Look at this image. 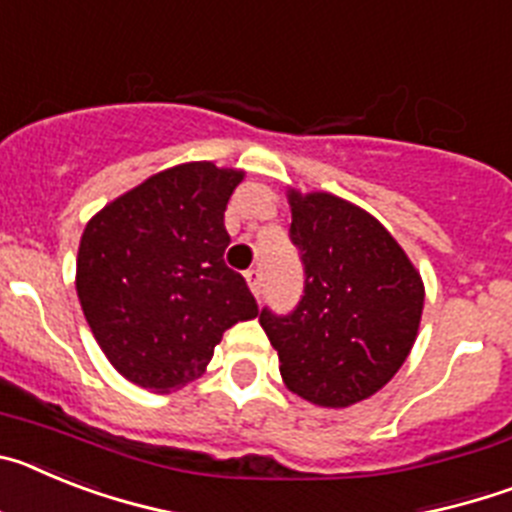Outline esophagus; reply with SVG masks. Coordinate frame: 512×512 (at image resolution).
I'll return each instance as SVG.
<instances>
[{
  "mask_svg": "<svg viewBox=\"0 0 512 512\" xmlns=\"http://www.w3.org/2000/svg\"><path fill=\"white\" fill-rule=\"evenodd\" d=\"M246 282H248V287H251L253 297L259 300V297H261V271L259 269L246 271Z\"/></svg>",
  "mask_w": 512,
  "mask_h": 512,
  "instance_id": "34e87169",
  "label": "esophagus"
}]
</instances>
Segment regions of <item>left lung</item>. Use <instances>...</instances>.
<instances>
[{"label": "left lung", "mask_w": 512, "mask_h": 512, "mask_svg": "<svg viewBox=\"0 0 512 512\" xmlns=\"http://www.w3.org/2000/svg\"><path fill=\"white\" fill-rule=\"evenodd\" d=\"M305 295L292 315L261 310L289 392L351 408L397 374L418 338L425 287L377 217L330 192L287 189Z\"/></svg>", "instance_id": "obj_1"}]
</instances>
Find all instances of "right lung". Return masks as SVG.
<instances>
[{"label":"right lung","instance_id":"right-lung-1","mask_svg":"<svg viewBox=\"0 0 512 512\" xmlns=\"http://www.w3.org/2000/svg\"><path fill=\"white\" fill-rule=\"evenodd\" d=\"M246 171L171 166L104 205L81 233L76 295L107 361L143 390L202 377L223 333L259 315L225 266L223 217Z\"/></svg>","mask_w":512,"mask_h":512}]
</instances>
